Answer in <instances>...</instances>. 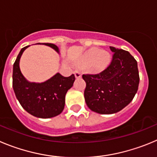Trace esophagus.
Listing matches in <instances>:
<instances>
[{
  "instance_id": "1",
  "label": "esophagus",
  "mask_w": 157,
  "mask_h": 157,
  "mask_svg": "<svg viewBox=\"0 0 157 157\" xmlns=\"http://www.w3.org/2000/svg\"><path fill=\"white\" fill-rule=\"evenodd\" d=\"M74 75H75L76 78H80L82 76V74L80 71H77V70H76V71H74Z\"/></svg>"
}]
</instances>
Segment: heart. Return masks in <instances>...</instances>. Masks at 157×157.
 Masks as SVG:
<instances>
[{"label":"heart","instance_id":"heart-1","mask_svg":"<svg viewBox=\"0 0 157 157\" xmlns=\"http://www.w3.org/2000/svg\"><path fill=\"white\" fill-rule=\"evenodd\" d=\"M110 63V55L106 51L92 48L86 52L80 59V67L87 69L92 73H100L105 70Z\"/></svg>","mask_w":157,"mask_h":157}]
</instances>
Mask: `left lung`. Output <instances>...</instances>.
Segmentation results:
<instances>
[{
    "label": "left lung",
    "mask_w": 157,
    "mask_h": 157,
    "mask_svg": "<svg viewBox=\"0 0 157 157\" xmlns=\"http://www.w3.org/2000/svg\"><path fill=\"white\" fill-rule=\"evenodd\" d=\"M112 61L98 74H84V98L88 108L100 114L119 112L135 97L139 84L138 63L127 51L109 47Z\"/></svg>",
    "instance_id": "left-lung-1"
}]
</instances>
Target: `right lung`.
Here are the masks:
<instances>
[{
	"mask_svg": "<svg viewBox=\"0 0 157 157\" xmlns=\"http://www.w3.org/2000/svg\"><path fill=\"white\" fill-rule=\"evenodd\" d=\"M40 44V43H39ZM59 53V48L54 44L44 43ZM29 46L21 49L13 65L12 86L17 99L22 108L31 115L39 118H51L59 115L65 106V97L75 80L72 74L68 77L56 73L43 83H31L23 77L19 68V60Z\"/></svg>",
	"mask_w": 157,
	"mask_h": 157,
	"instance_id": "add662e5",
	"label": "right lung"
}]
</instances>
